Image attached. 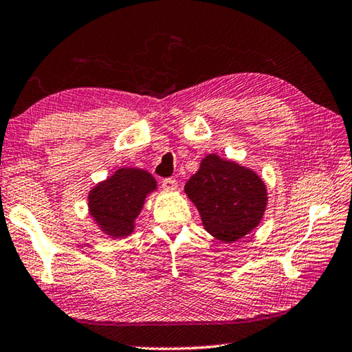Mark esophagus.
Returning a JSON list of instances; mask_svg holds the SVG:
<instances>
[{
  "label": "esophagus",
  "mask_w": 352,
  "mask_h": 352,
  "mask_svg": "<svg viewBox=\"0 0 352 352\" xmlns=\"http://www.w3.org/2000/svg\"><path fill=\"white\" fill-rule=\"evenodd\" d=\"M161 186H163L164 191H175L177 189V180L175 178H164L163 182H161Z\"/></svg>",
  "instance_id": "1"
}]
</instances>
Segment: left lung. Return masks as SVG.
Masks as SVG:
<instances>
[{
	"label": "left lung",
	"mask_w": 352,
	"mask_h": 352,
	"mask_svg": "<svg viewBox=\"0 0 352 352\" xmlns=\"http://www.w3.org/2000/svg\"><path fill=\"white\" fill-rule=\"evenodd\" d=\"M204 228L227 244L260 226L267 206V189L256 172L236 161L210 153L185 185Z\"/></svg>",
	"instance_id": "8db88e82"
}]
</instances>
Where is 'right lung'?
<instances>
[{"mask_svg":"<svg viewBox=\"0 0 352 352\" xmlns=\"http://www.w3.org/2000/svg\"><path fill=\"white\" fill-rule=\"evenodd\" d=\"M156 188V180L147 170L119 167L89 191V214L106 236L126 238L135 232L146 199Z\"/></svg>","mask_w":352,"mask_h":352,"instance_id":"1","label":"right lung"}]
</instances>
